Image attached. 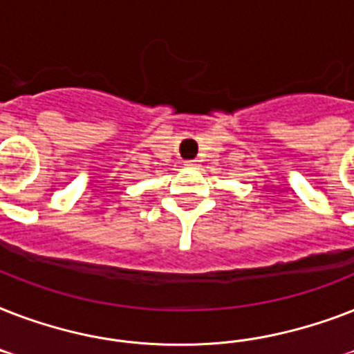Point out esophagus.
Instances as JSON below:
<instances>
[{
	"label": "esophagus",
	"instance_id": "esophagus-1",
	"mask_svg": "<svg viewBox=\"0 0 354 354\" xmlns=\"http://www.w3.org/2000/svg\"><path fill=\"white\" fill-rule=\"evenodd\" d=\"M185 165H187V167H198V160H189V161H185Z\"/></svg>",
	"mask_w": 354,
	"mask_h": 354
}]
</instances>
